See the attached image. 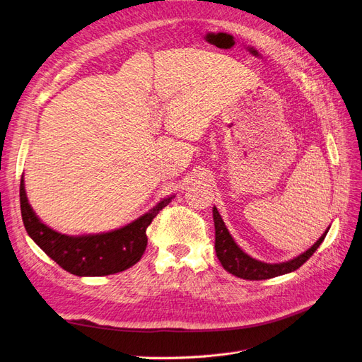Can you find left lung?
Wrapping results in <instances>:
<instances>
[{"label":"left lung","mask_w":362,"mask_h":362,"mask_svg":"<svg viewBox=\"0 0 362 362\" xmlns=\"http://www.w3.org/2000/svg\"><path fill=\"white\" fill-rule=\"evenodd\" d=\"M213 218H214V228H216V255L221 261L223 269L229 273H233L234 276L249 279V281H261V279H270L279 275H286V273L294 272L299 269L306 259L314 254L322 245L329 228L326 229L323 235L317 240V242L299 257H296L290 261L279 262V264H269V262H262L255 258L249 257L246 252L238 247V245L234 242V238L229 234V231L225 226V222L222 221V216L218 214L217 208H213Z\"/></svg>","instance_id":"1"}]
</instances>
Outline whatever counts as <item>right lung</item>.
<instances>
[{
    "mask_svg": "<svg viewBox=\"0 0 362 362\" xmlns=\"http://www.w3.org/2000/svg\"><path fill=\"white\" fill-rule=\"evenodd\" d=\"M21 213L28 235L45 254L66 272L76 276H105L134 266L148 245L146 228L166 206L172 196L119 229L104 234L66 235L40 222L28 204L24 178L19 187Z\"/></svg>",
    "mask_w": 362,
    "mask_h": 362,
    "instance_id": "add662e5",
    "label": "right lung"
}]
</instances>
